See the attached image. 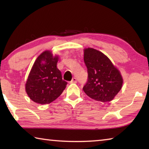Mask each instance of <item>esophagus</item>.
<instances>
[{"instance_id": "obj_1", "label": "esophagus", "mask_w": 149, "mask_h": 149, "mask_svg": "<svg viewBox=\"0 0 149 149\" xmlns=\"http://www.w3.org/2000/svg\"><path fill=\"white\" fill-rule=\"evenodd\" d=\"M76 83H77V79H76V78H75V77L72 78V81H70V84H76Z\"/></svg>"}]
</instances>
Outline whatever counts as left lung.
<instances>
[{
    "label": "left lung",
    "mask_w": 149,
    "mask_h": 149,
    "mask_svg": "<svg viewBox=\"0 0 149 149\" xmlns=\"http://www.w3.org/2000/svg\"><path fill=\"white\" fill-rule=\"evenodd\" d=\"M84 62L88 73L83 88L85 94L97 101H111L122 87L119 70L106 55L92 48L84 49Z\"/></svg>",
    "instance_id": "left-lung-1"
}]
</instances>
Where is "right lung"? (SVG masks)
Here are the masks:
<instances>
[{
    "label": "right lung",
    "mask_w": 149,
    "mask_h": 149,
    "mask_svg": "<svg viewBox=\"0 0 149 149\" xmlns=\"http://www.w3.org/2000/svg\"><path fill=\"white\" fill-rule=\"evenodd\" d=\"M57 56L46 50L35 60L26 84L27 95L33 101L41 104H49L62 94L67 82L62 79L57 68Z\"/></svg>",
    "instance_id": "obj_1"
}]
</instances>
